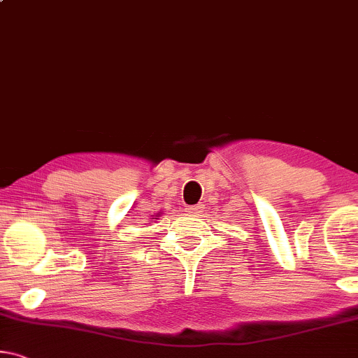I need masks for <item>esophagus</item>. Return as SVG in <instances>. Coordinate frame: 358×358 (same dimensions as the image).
I'll list each match as a JSON object with an SVG mask.
<instances>
[{
  "label": "esophagus",
  "instance_id": "34e87169",
  "mask_svg": "<svg viewBox=\"0 0 358 358\" xmlns=\"http://www.w3.org/2000/svg\"><path fill=\"white\" fill-rule=\"evenodd\" d=\"M185 210H187V213H189V214H194V216H195V214L200 213L201 205H192L189 208H185Z\"/></svg>",
  "mask_w": 358,
  "mask_h": 358
}]
</instances>
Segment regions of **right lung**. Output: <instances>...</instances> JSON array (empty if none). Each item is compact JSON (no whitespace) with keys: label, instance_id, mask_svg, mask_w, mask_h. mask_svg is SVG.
Wrapping results in <instances>:
<instances>
[{"label":"right lung","instance_id":"add662e5","mask_svg":"<svg viewBox=\"0 0 358 358\" xmlns=\"http://www.w3.org/2000/svg\"><path fill=\"white\" fill-rule=\"evenodd\" d=\"M158 216H160V214H158ZM158 216H157V217H155V219H158Z\"/></svg>","mask_w":358,"mask_h":358}]
</instances>
